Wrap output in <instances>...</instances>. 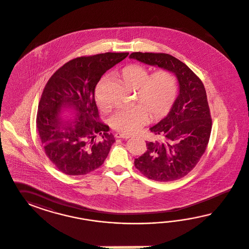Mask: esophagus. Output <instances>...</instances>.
Wrapping results in <instances>:
<instances>
[{
    "instance_id": "34e87169",
    "label": "esophagus",
    "mask_w": 249,
    "mask_h": 249,
    "mask_svg": "<svg viewBox=\"0 0 249 249\" xmlns=\"http://www.w3.org/2000/svg\"><path fill=\"white\" fill-rule=\"evenodd\" d=\"M115 138H116V139H125V140H128V139L130 138V136L124 135V134H122V133L117 132V133H115Z\"/></svg>"
}]
</instances>
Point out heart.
<instances>
[{
	"mask_svg": "<svg viewBox=\"0 0 249 249\" xmlns=\"http://www.w3.org/2000/svg\"><path fill=\"white\" fill-rule=\"evenodd\" d=\"M123 83L137 91L140 105L121 107L110 118L111 127L123 134H133L150 120L165 117L178 95L177 78L169 70H159L150 75L143 66L132 64L120 73ZM98 106L103 103L98 97Z\"/></svg>",
	"mask_w": 249,
	"mask_h": 249,
	"instance_id": "b5f03b06",
	"label": "heart"
}]
</instances>
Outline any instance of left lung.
Wrapping results in <instances>:
<instances>
[{
    "instance_id": "1",
    "label": "left lung",
    "mask_w": 249,
    "mask_h": 249,
    "mask_svg": "<svg viewBox=\"0 0 249 249\" xmlns=\"http://www.w3.org/2000/svg\"><path fill=\"white\" fill-rule=\"evenodd\" d=\"M130 58L175 74L180 88L171 111L150 128L160 140L147 142V151L135 159L136 168L158 181L181 179L198 163L206 150L212 118L202 80L181 61L169 53H130Z\"/></svg>"
}]
</instances>
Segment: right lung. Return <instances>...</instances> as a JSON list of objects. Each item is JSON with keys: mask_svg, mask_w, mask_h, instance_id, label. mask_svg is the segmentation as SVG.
Returning a JSON list of instances; mask_svg holds the SVG:
<instances>
[{"mask_svg": "<svg viewBox=\"0 0 249 249\" xmlns=\"http://www.w3.org/2000/svg\"><path fill=\"white\" fill-rule=\"evenodd\" d=\"M128 53L76 57L49 78L38 104L36 128L46 156L61 173L84 175L105 161L115 138L99 121L95 89L107 70ZM62 108H73L74 120L60 119Z\"/></svg>", "mask_w": 249, "mask_h": 249, "instance_id": "add662e5", "label": "right lung"}]
</instances>
